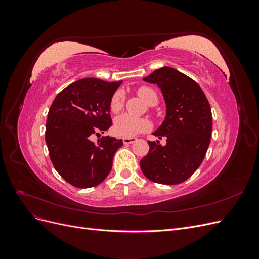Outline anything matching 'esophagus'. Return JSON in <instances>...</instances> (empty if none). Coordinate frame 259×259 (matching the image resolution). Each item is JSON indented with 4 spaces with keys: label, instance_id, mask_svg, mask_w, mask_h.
Wrapping results in <instances>:
<instances>
[{
    "label": "esophagus",
    "instance_id": "esophagus-1",
    "mask_svg": "<svg viewBox=\"0 0 259 259\" xmlns=\"http://www.w3.org/2000/svg\"><path fill=\"white\" fill-rule=\"evenodd\" d=\"M135 142H136V138H134V137H124L123 138L124 145H131V144L135 143Z\"/></svg>",
    "mask_w": 259,
    "mask_h": 259
}]
</instances>
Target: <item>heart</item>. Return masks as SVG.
Returning a JSON list of instances; mask_svg holds the SVG:
<instances>
[{
  "mask_svg": "<svg viewBox=\"0 0 259 259\" xmlns=\"http://www.w3.org/2000/svg\"><path fill=\"white\" fill-rule=\"evenodd\" d=\"M139 96L142 97L147 104H150L152 100H158L156 93L147 86H142L138 90ZM124 105V95L121 91H117L113 94V96L110 100V109L111 111L116 113L119 112L123 108ZM151 124L145 117H137L130 114H122L119 115L114 120L113 130L117 136L121 137H133L136 136L140 133L146 132L150 128Z\"/></svg>",
  "mask_w": 259,
  "mask_h": 259,
  "instance_id": "heart-1",
  "label": "heart"
}]
</instances>
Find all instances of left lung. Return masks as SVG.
Listing matches in <instances>:
<instances>
[{"label":"left lung","instance_id":"obj_1","mask_svg":"<svg viewBox=\"0 0 259 259\" xmlns=\"http://www.w3.org/2000/svg\"><path fill=\"white\" fill-rule=\"evenodd\" d=\"M161 89L166 106L165 119L152 134L166 137L148 142L149 152L140 168L151 182L177 185L189 178L204 159L210 143L211 110L199 84L170 67H162L143 79Z\"/></svg>","mask_w":259,"mask_h":259}]
</instances>
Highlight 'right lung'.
Masks as SVG:
<instances>
[{"label": "right lung", "mask_w": 259, "mask_h": 259, "mask_svg": "<svg viewBox=\"0 0 259 259\" xmlns=\"http://www.w3.org/2000/svg\"><path fill=\"white\" fill-rule=\"evenodd\" d=\"M119 82L95 77L76 81L55 97L46 120L45 142L53 165L66 182L76 188L99 185L109 175L122 139L94 135L112 125L110 100Z\"/></svg>", "instance_id": "add662e5"}]
</instances>
